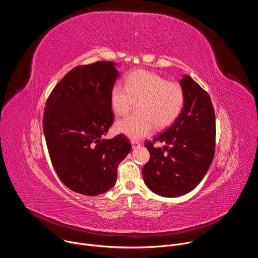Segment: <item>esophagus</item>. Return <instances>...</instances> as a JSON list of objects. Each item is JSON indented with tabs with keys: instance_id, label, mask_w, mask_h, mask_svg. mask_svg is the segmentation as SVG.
<instances>
[{
	"instance_id": "esophagus-1",
	"label": "esophagus",
	"mask_w": 258,
	"mask_h": 258,
	"mask_svg": "<svg viewBox=\"0 0 258 258\" xmlns=\"http://www.w3.org/2000/svg\"><path fill=\"white\" fill-rule=\"evenodd\" d=\"M132 146H133V149H136V148H138V147H140L141 146V144L138 142V141H132Z\"/></svg>"
}]
</instances>
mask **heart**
Segmentation results:
<instances>
[{"instance_id": "1", "label": "heart", "mask_w": 258, "mask_h": 258, "mask_svg": "<svg viewBox=\"0 0 258 258\" xmlns=\"http://www.w3.org/2000/svg\"><path fill=\"white\" fill-rule=\"evenodd\" d=\"M110 102L117 115H123L134 108L137 111L115 123L117 133L138 140L149 136L156 125L169 126L180 114L185 93L177 83L147 70H136L127 76L125 87H112Z\"/></svg>"}]
</instances>
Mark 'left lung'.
Returning a JSON list of instances; mask_svg holds the SVG:
<instances>
[{
    "mask_svg": "<svg viewBox=\"0 0 258 258\" xmlns=\"http://www.w3.org/2000/svg\"><path fill=\"white\" fill-rule=\"evenodd\" d=\"M180 86L185 103L175 121L153 141L145 143L150 159L143 167L145 183L163 197L185 195L207 172L215 152V114L209 95L190 76ZM165 142L163 149L154 143Z\"/></svg>",
    "mask_w": 258,
    "mask_h": 258,
    "instance_id": "1",
    "label": "left lung"
}]
</instances>
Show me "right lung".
Returning a JSON list of instances; mask_svg holds the SVG:
<instances>
[{
  "instance_id": "obj_1",
  "label": "right lung",
  "mask_w": 258,
  "mask_h": 258,
  "mask_svg": "<svg viewBox=\"0 0 258 258\" xmlns=\"http://www.w3.org/2000/svg\"><path fill=\"white\" fill-rule=\"evenodd\" d=\"M118 77L111 61L78 66L46 102L43 127L53 167L67 188L83 195L111 189L132 150L123 135L103 138L114 120L110 95Z\"/></svg>"
}]
</instances>
